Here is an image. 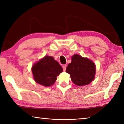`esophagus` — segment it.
I'll return each mask as SVG.
<instances>
[{
	"instance_id": "esophagus-1",
	"label": "esophagus",
	"mask_w": 124,
	"mask_h": 124,
	"mask_svg": "<svg viewBox=\"0 0 124 124\" xmlns=\"http://www.w3.org/2000/svg\"><path fill=\"white\" fill-rule=\"evenodd\" d=\"M66 67H67V65H66V64H64V65H63L62 68H63V70L64 71H65V70H66Z\"/></svg>"
}]
</instances>
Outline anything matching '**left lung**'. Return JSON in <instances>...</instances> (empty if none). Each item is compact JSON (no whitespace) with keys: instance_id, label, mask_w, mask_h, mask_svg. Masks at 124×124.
<instances>
[{"instance_id":"obj_1","label":"left lung","mask_w":124,"mask_h":124,"mask_svg":"<svg viewBox=\"0 0 124 124\" xmlns=\"http://www.w3.org/2000/svg\"><path fill=\"white\" fill-rule=\"evenodd\" d=\"M95 72L96 67L92 60L77 54L72 56V62L66 68V72L70 74L73 83L78 86L91 83L95 77Z\"/></svg>"}]
</instances>
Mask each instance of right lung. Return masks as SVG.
<instances>
[{"label":"right lung","instance_id":"add662e5","mask_svg":"<svg viewBox=\"0 0 124 124\" xmlns=\"http://www.w3.org/2000/svg\"><path fill=\"white\" fill-rule=\"evenodd\" d=\"M59 63L52 56H46L33 65L32 72L35 82L45 87L52 85L62 72Z\"/></svg>","mask_w":124,"mask_h":124}]
</instances>
